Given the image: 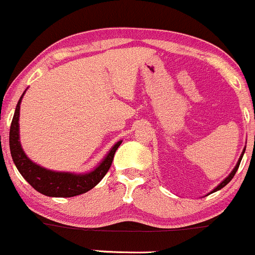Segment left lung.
<instances>
[{"label": "left lung", "mask_w": 255, "mask_h": 255, "mask_svg": "<svg viewBox=\"0 0 255 255\" xmlns=\"http://www.w3.org/2000/svg\"><path fill=\"white\" fill-rule=\"evenodd\" d=\"M244 151H246V150H243V152H242V155H241V158H239V160H238V163H237V165H236V167H234V170L232 171L231 173H229V176H228V177L226 178V180L223 181V182H221V183H219L218 186H217L216 188H214V190L212 191V192H216V191H218V190H221V188H223L224 186H226L227 183H229V181H231L232 178L234 177V175H236V172H237V170H238L239 165H241V161H242V157H243V155H244Z\"/></svg>", "instance_id": "obj_1"}]
</instances>
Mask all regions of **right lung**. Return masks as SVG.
Returning <instances> with one entry per match:
<instances>
[{
  "mask_svg": "<svg viewBox=\"0 0 255 255\" xmlns=\"http://www.w3.org/2000/svg\"><path fill=\"white\" fill-rule=\"evenodd\" d=\"M23 94H22V97H23ZM22 97L18 100V104H17L16 112H14L13 119L11 123V128H9V150H11L14 165H16L19 173L23 176L24 180L34 190L38 191L42 195L49 196V197H74V196L82 195V193L88 192L93 187H95L109 171L113 160H114L115 152H117L122 141L115 143L107 157L103 160V162L89 173L74 175V173L54 172V171L45 170L41 166L32 162L27 157L26 153L22 150L21 143H19L18 119Z\"/></svg>",
  "mask_w": 255,
  "mask_h": 255,
  "instance_id": "add662e5",
  "label": "right lung"
}]
</instances>
